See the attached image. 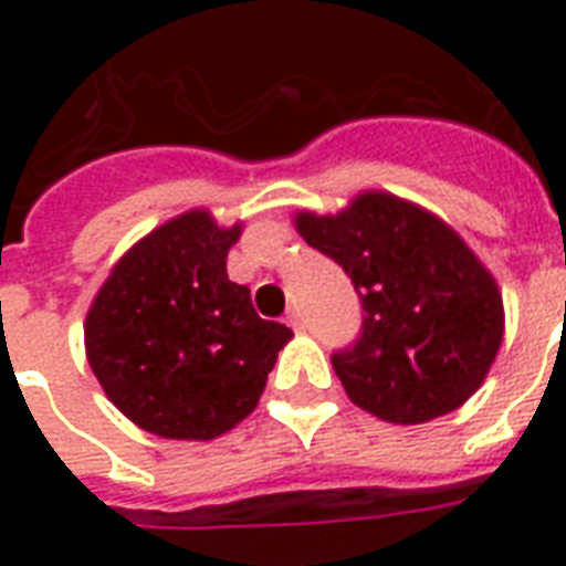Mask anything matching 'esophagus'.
I'll use <instances>...</instances> for the list:
<instances>
[{
    "label": "esophagus",
    "instance_id": "esophagus-1",
    "mask_svg": "<svg viewBox=\"0 0 566 566\" xmlns=\"http://www.w3.org/2000/svg\"><path fill=\"white\" fill-rule=\"evenodd\" d=\"M287 323H291L293 332H302V314H300V311H291V314H287Z\"/></svg>",
    "mask_w": 566,
    "mask_h": 566
}]
</instances>
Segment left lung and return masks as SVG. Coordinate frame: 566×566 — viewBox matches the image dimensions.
Listing matches in <instances>:
<instances>
[{
  "instance_id": "1",
  "label": "left lung",
  "mask_w": 566,
  "mask_h": 566,
  "mask_svg": "<svg viewBox=\"0 0 566 566\" xmlns=\"http://www.w3.org/2000/svg\"><path fill=\"white\" fill-rule=\"evenodd\" d=\"M293 226L361 296L358 344L332 355L358 408L417 426L482 387L505 335L502 291L447 220L387 190H361L337 213L296 211Z\"/></svg>"
}]
</instances>
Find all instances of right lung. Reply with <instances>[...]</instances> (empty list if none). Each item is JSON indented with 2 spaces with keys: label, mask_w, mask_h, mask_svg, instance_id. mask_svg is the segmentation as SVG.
I'll return each instance as SVG.
<instances>
[{
  "label": "right lung",
  "mask_w": 566,
  "mask_h": 566,
  "mask_svg": "<svg viewBox=\"0 0 566 566\" xmlns=\"http://www.w3.org/2000/svg\"><path fill=\"white\" fill-rule=\"evenodd\" d=\"M243 222L208 208L172 217L111 266L84 317V355L102 390L137 429L213 440L255 411L293 332L261 319L226 258Z\"/></svg>",
  "instance_id": "right-lung-1"
}]
</instances>
